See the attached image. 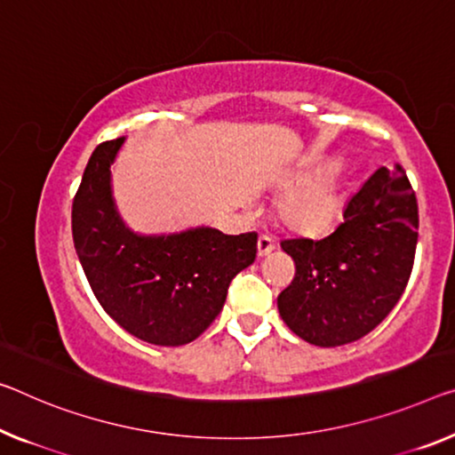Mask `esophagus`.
<instances>
[{
  "mask_svg": "<svg viewBox=\"0 0 455 455\" xmlns=\"http://www.w3.org/2000/svg\"><path fill=\"white\" fill-rule=\"evenodd\" d=\"M272 250H275V240L270 235L262 234L258 237V256H268Z\"/></svg>",
  "mask_w": 455,
  "mask_h": 455,
  "instance_id": "34e87169",
  "label": "esophagus"
}]
</instances>
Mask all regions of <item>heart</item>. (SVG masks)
<instances>
[{"mask_svg": "<svg viewBox=\"0 0 455 455\" xmlns=\"http://www.w3.org/2000/svg\"><path fill=\"white\" fill-rule=\"evenodd\" d=\"M291 187L295 191L281 204L284 226L305 235H323L335 228L344 209V193L335 177H323V171L300 172Z\"/></svg>", "mask_w": 455, "mask_h": 455, "instance_id": "obj_1", "label": "heart"}]
</instances>
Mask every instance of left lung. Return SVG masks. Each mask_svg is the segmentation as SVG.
<instances>
[{"mask_svg": "<svg viewBox=\"0 0 455 455\" xmlns=\"http://www.w3.org/2000/svg\"><path fill=\"white\" fill-rule=\"evenodd\" d=\"M419 207L403 166H380L323 240H283L295 278L278 295L289 330L313 346L364 338L393 311L415 262Z\"/></svg>", "mask_w": 455, "mask_h": 455, "instance_id": "left-lung-1", "label": "left lung"}]
</instances>
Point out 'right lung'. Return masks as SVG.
I'll use <instances>...</instances> for the list:
<instances>
[{
	"label": "right lung",
	"mask_w": 455,
	"mask_h": 455,
	"mask_svg": "<svg viewBox=\"0 0 455 455\" xmlns=\"http://www.w3.org/2000/svg\"><path fill=\"white\" fill-rule=\"evenodd\" d=\"M124 138L91 155L73 199V242L95 299L134 338L183 346L199 338L226 303L229 283L256 258L258 234L195 228L138 235L111 197V164Z\"/></svg>",
	"instance_id": "add662e5"
}]
</instances>
